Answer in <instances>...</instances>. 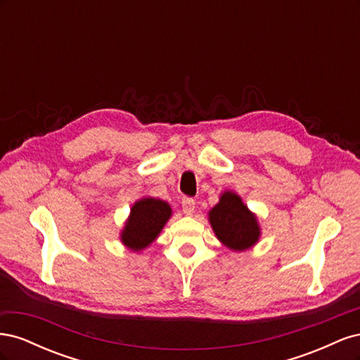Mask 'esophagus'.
Wrapping results in <instances>:
<instances>
[{
  "label": "esophagus",
  "mask_w": 360,
  "mask_h": 360,
  "mask_svg": "<svg viewBox=\"0 0 360 360\" xmlns=\"http://www.w3.org/2000/svg\"><path fill=\"white\" fill-rule=\"evenodd\" d=\"M181 209H183V213L186 214V216L193 214V212H195V201L192 198H183L181 200Z\"/></svg>",
  "instance_id": "1"
}]
</instances>
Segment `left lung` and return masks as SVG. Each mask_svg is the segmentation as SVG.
<instances>
[{
  "mask_svg": "<svg viewBox=\"0 0 360 360\" xmlns=\"http://www.w3.org/2000/svg\"><path fill=\"white\" fill-rule=\"evenodd\" d=\"M209 222L217 240L234 252H243L255 246L261 237L257 214L233 191L221 193L219 202L209 212Z\"/></svg>",
  "mask_w": 360,
  "mask_h": 360,
  "instance_id": "8db88e82",
  "label": "left lung"
}]
</instances>
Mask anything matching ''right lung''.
<instances>
[{
	"mask_svg": "<svg viewBox=\"0 0 360 360\" xmlns=\"http://www.w3.org/2000/svg\"><path fill=\"white\" fill-rule=\"evenodd\" d=\"M171 214V205L167 201L153 197L139 198L120 231V240L132 252H141L159 237Z\"/></svg>",
	"mask_w": 360,
	"mask_h": 360,
	"instance_id": "add662e5",
	"label": "right lung"
}]
</instances>
